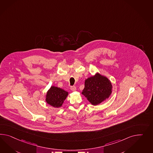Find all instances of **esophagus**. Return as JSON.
Listing matches in <instances>:
<instances>
[{
	"mask_svg": "<svg viewBox=\"0 0 153 153\" xmlns=\"http://www.w3.org/2000/svg\"><path fill=\"white\" fill-rule=\"evenodd\" d=\"M71 90L72 91H76V87L75 86H71Z\"/></svg>",
	"mask_w": 153,
	"mask_h": 153,
	"instance_id": "obj_1",
	"label": "esophagus"
}]
</instances>
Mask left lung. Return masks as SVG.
<instances>
[{"label": "left lung", "mask_w": 153, "mask_h": 153, "mask_svg": "<svg viewBox=\"0 0 153 153\" xmlns=\"http://www.w3.org/2000/svg\"><path fill=\"white\" fill-rule=\"evenodd\" d=\"M112 92V85L107 77L96 73L85 81V87L81 94L91 105L96 106L108 99Z\"/></svg>", "instance_id": "8db88e82"}]
</instances>
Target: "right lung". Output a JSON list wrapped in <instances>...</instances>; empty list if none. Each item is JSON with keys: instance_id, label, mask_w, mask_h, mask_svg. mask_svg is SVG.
Segmentation results:
<instances>
[{"instance_id": "1", "label": "right lung", "mask_w": 153, "mask_h": 153, "mask_svg": "<svg viewBox=\"0 0 153 153\" xmlns=\"http://www.w3.org/2000/svg\"><path fill=\"white\" fill-rule=\"evenodd\" d=\"M68 95V92L59 87L52 86L46 93L45 102L53 108H61Z\"/></svg>"}]
</instances>
